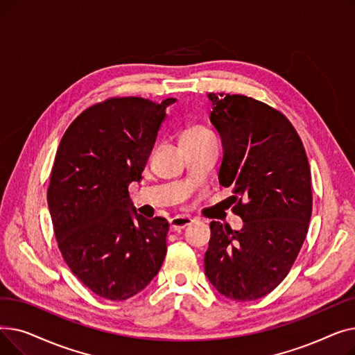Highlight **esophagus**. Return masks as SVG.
I'll return each instance as SVG.
<instances>
[{"label":"esophagus","mask_w":355,"mask_h":355,"mask_svg":"<svg viewBox=\"0 0 355 355\" xmlns=\"http://www.w3.org/2000/svg\"><path fill=\"white\" fill-rule=\"evenodd\" d=\"M193 223V218L191 217H187V216H175L170 220V227L173 232H178L184 227L190 226Z\"/></svg>","instance_id":"obj_1"}]
</instances>
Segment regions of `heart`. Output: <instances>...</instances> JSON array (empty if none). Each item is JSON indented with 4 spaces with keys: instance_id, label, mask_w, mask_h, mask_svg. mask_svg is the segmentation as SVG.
Returning a JSON list of instances; mask_svg holds the SVG:
<instances>
[{
    "instance_id": "heart-1",
    "label": "heart",
    "mask_w": 355,
    "mask_h": 355,
    "mask_svg": "<svg viewBox=\"0 0 355 355\" xmlns=\"http://www.w3.org/2000/svg\"><path fill=\"white\" fill-rule=\"evenodd\" d=\"M214 138L211 130L206 126V125H201V123H193L189 125L182 130L181 134V144H193V142H200L204 139H211Z\"/></svg>"
}]
</instances>
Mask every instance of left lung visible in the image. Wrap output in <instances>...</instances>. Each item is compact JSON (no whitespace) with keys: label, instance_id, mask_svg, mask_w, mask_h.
I'll list each match as a JSON object with an SVG mask.
<instances>
[{"label":"left lung","instance_id":"left-lung-1","mask_svg":"<svg viewBox=\"0 0 355 355\" xmlns=\"http://www.w3.org/2000/svg\"><path fill=\"white\" fill-rule=\"evenodd\" d=\"M210 121L223 144L218 181L230 187L241 230L211 221L204 272L229 300L254 301L289 273L312 214L311 170L292 123L269 105L209 93Z\"/></svg>","mask_w":355,"mask_h":355}]
</instances>
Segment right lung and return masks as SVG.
I'll use <instances>...</instances> for the list:
<instances>
[{"mask_svg":"<svg viewBox=\"0 0 355 355\" xmlns=\"http://www.w3.org/2000/svg\"><path fill=\"white\" fill-rule=\"evenodd\" d=\"M110 98L74 119L55 153L47 190L64 262L92 292L125 301L162 266L170 229L134 210L128 187L141 181L165 109L174 103Z\"/></svg>","mask_w":355,"mask_h":355,"instance_id":"add662e5","label":"right lung"}]
</instances>
